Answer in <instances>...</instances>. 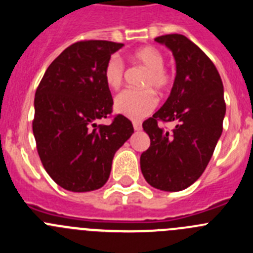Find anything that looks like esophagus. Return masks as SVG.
<instances>
[{
    "label": "esophagus",
    "mask_w": 253,
    "mask_h": 253,
    "mask_svg": "<svg viewBox=\"0 0 253 253\" xmlns=\"http://www.w3.org/2000/svg\"><path fill=\"white\" fill-rule=\"evenodd\" d=\"M134 130H140L142 129V123L140 122H133Z\"/></svg>",
    "instance_id": "1"
}]
</instances>
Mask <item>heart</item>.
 Instances as JSON below:
<instances>
[{
    "mask_svg": "<svg viewBox=\"0 0 253 253\" xmlns=\"http://www.w3.org/2000/svg\"><path fill=\"white\" fill-rule=\"evenodd\" d=\"M129 59L147 68L142 81L146 90H125L115 97V110L130 119H142L157 106V96L151 88L162 93L171 84V76L165 68V55L154 46H143L134 50ZM125 66L118 55H111L104 67L105 82L111 90H118L123 84Z\"/></svg>",
    "mask_w": 253,
    "mask_h": 253,
    "instance_id": "obj_1",
    "label": "heart"
}]
</instances>
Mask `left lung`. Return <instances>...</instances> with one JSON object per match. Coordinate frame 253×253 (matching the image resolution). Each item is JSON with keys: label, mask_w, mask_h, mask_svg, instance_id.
I'll list each match as a JSON object with an SVG mask.
<instances>
[{"label": "left lung", "mask_w": 253, "mask_h": 253, "mask_svg": "<svg viewBox=\"0 0 253 253\" xmlns=\"http://www.w3.org/2000/svg\"><path fill=\"white\" fill-rule=\"evenodd\" d=\"M154 40L172 51L176 77L166 102L143 123L151 146L140 156V169L151 186L181 191L202 176L222 135L223 82L209 57L185 35ZM158 121H176V126L166 132Z\"/></svg>", "instance_id": "left-lung-1"}]
</instances>
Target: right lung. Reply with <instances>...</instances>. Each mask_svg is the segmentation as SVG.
Instances as JSON below:
<instances>
[{
    "mask_svg": "<svg viewBox=\"0 0 253 253\" xmlns=\"http://www.w3.org/2000/svg\"><path fill=\"white\" fill-rule=\"evenodd\" d=\"M124 44L84 40L64 49L50 63L35 92L34 133L44 169L73 193L97 190L110 176L114 154L134 133L133 124L113 111L104 67Z\"/></svg>",
    "mask_w": 253,
    "mask_h": 253,
    "instance_id": "1",
    "label": "right lung"
}]
</instances>
